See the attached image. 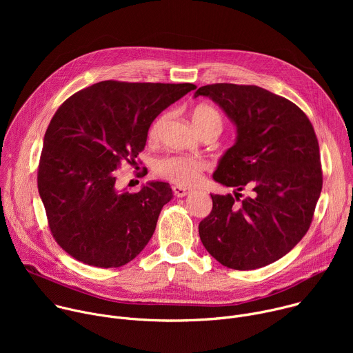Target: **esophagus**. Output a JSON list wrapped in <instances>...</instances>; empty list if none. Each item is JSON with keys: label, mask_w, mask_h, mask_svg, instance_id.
Listing matches in <instances>:
<instances>
[{"label": "esophagus", "mask_w": 353, "mask_h": 353, "mask_svg": "<svg viewBox=\"0 0 353 353\" xmlns=\"http://www.w3.org/2000/svg\"><path fill=\"white\" fill-rule=\"evenodd\" d=\"M172 190H173V194L176 195V196H185L188 192H190V190H187V188H184V187H180V185H173L172 187Z\"/></svg>", "instance_id": "1"}]
</instances>
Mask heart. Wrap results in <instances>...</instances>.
<instances>
[{
  "instance_id": "obj_1",
  "label": "heart",
  "mask_w": 353,
  "mask_h": 353,
  "mask_svg": "<svg viewBox=\"0 0 353 353\" xmlns=\"http://www.w3.org/2000/svg\"><path fill=\"white\" fill-rule=\"evenodd\" d=\"M169 117V112H163L152 120L148 128V138L150 141H157L161 137ZM192 121L201 134L208 130H216L221 132L223 123L221 112L216 108L205 103L198 105L194 109ZM205 169V161L187 155H166L157 159L154 163V172L158 177L179 185L195 184L201 179V176H203V172Z\"/></svg>"
}]
</instances>
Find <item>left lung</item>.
<instances>
[{
    "label": "left lung",
    "instance_id": "left-lung-1",
    "mask_svg": "<svg viewBox=\"0 0 353 353\" xmlns=\"http://www.w3.org/2000/svg\"><path fill=\"white\" fill-rule=\"evenodd\" d=\"M210 96L237 127L236 143L219 162L214 180L234 195L211 194L212 211L198 232L208 253L239 271L265 267L301 240L323 188L314 128L290 100L256 85L212 83ZM250 195L239 199L240 190Z\"/></svg>",
    "mask_w": 353,
    "mask_h": 353
}]
</instances>
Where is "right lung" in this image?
<instances>
[{
    "label": "right lung",
    "mask_w": 353,
    "mask_h": 353,
    "mask_svg": "<svg viewBox=\"0 0 353 353\" xmlns=\"http://www.w3.org/2000/svg\"><path fill=\"white\" fill-rule=\"evenodd\" d=\"M192 83L102 81L57 109L44 134L37 188L57 244L75 260L117 268L152 237L172 199L169 183L117 191L114 170L137 165L152 120Z\"/></svg>",
    "instance_id": "right-lung-1"
}]
</instances>
